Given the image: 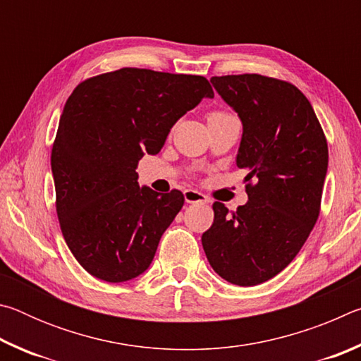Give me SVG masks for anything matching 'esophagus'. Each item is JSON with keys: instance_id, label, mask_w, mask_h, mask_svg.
<instances>
[{"instance_id": "obj_1", "label": "esophagus", "mask_w": 361, "mask_h": 361, "mask_svg": "<svg viewBox=\"0 0 361 361\" xmlns=\"http://www.w3.org/2000/svg\"><path fill=\"white\" fill-rule=\"evenodd\" d=\"M185 200L188 204H205V202H209L207 195H204L202 192H199L197 189H186Z\"/></svg>"}]
</instances>
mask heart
Instances as JSON below:
<instances>
[{
	"instance_id": "heart-1",
	"label": "heart",
	"mask_w": 361,
	"mask_h": 361,
	"mask_svg": "<svg viewBox=\"0 0 361 361\" xmlns=\"http://www.w3.org/2000/svg\"><path fill=\"white\" fill-rule=\"evenodd\" d=\"M212 116H224V113H212L209 118H212Z\"/></svg>"
}]
</instances>
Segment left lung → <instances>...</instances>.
<instances>
[{
    "label": "left lung",
    "instance_id": "left-lung-1",
    "mask_svg": "<svg viewBox=\"0 0 361 361\" xmlns=\"http://www.w3.org/2000/svg\"><path fill=\"white\" fill-rule=\"evenodd\" d=\"M210 82L242 122L235 164L248 172V202L232 215L213 204L202 247L219 277L253 286L283 271L307 240L320 212L328 145L312 105L293 84L261 75Z\"/></svg>",
    "mask_w": 361,
    "mask_h": 361
}]
</instances>
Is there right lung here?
<instances>
[{"label": "right lung", "mask_w": 361, "mask_h": 361, "mask_svg": "<svg viewBox=\"0 0 361 361\" xmlns=\"http://www.w3.org/2000/svg\"><path fill=\"white\" fill-rule=\"evenodd\" d=\"M202 99H213L204 76L121 68L81 82L66 100L51 154L57 216L90 276L119 283L149 267L185 197L140 186L137 164L157 154Z\"/></svg>", "instance_id": "add662e5"}]
</instances>
